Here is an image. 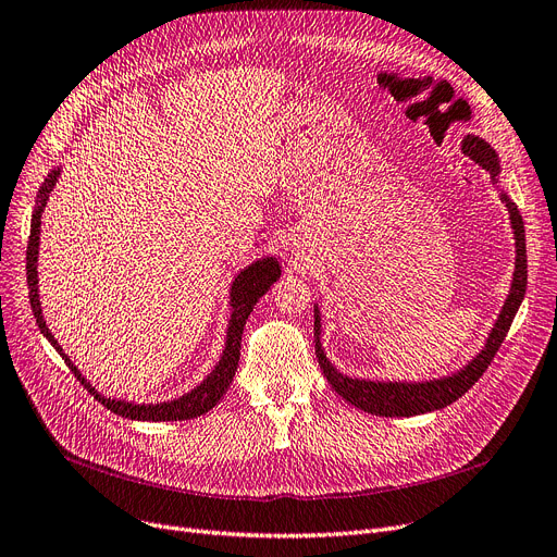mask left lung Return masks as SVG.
Listing matches in <instances>:
<instances>
[{
    "label": "left lung",
    "mask_w": 557,
    "mask_h": 557,
    "mask_svg": "<svg viewBox=\"0 0 557 557\" xmlns=\"http://www.w3.org/2000/svg\"><path fill=\"white\" fill-rule=\"evenodd\" d=\"M461 152L466 158H471L475 164H480L484 171L492 173V181L500 191V198L505 201V208L509 212V226L511 233H515V272H511V283H509V295L505 297L500 313L488 331L486 343L475 354L473 359L466 363L461 370L441 376V380H428V382H376V380H359V376H349L343 374L336 366H333L322 347V315H320V306L315 304V354H318V363L326 376V382L333 386L343 399L356 409L368 411L372 416H420V413H430L436 409H443L453 405L455 399H459L463 393H469V388L480 380L484 370L492 366L494 356L498 347L503 345L507 331L511 326V320H515L517 310L525 297V285H528V258H525V228H523V219L519 214L517 203L511 201L507 191L500 187V160L498 152L488 146L484 139L475 135H466L461 141Z\"/></svg>",
    "instance_id": "obj_1"
}]
</instances>
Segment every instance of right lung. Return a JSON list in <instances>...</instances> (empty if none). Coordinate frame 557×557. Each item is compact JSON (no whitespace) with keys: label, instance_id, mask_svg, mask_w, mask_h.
Listing matches in <instances>:
<instances>
[{"label":"right lung","instance_id":"add662e5","mask_svg":"<svg viewBox=\"0 0 557 557\" xmlns=\"http://www.w3.org/2000/svg\"><path fill=\"white\" fill-rule=\"evenodd\" d=\"M63 166H54L46 183L40 185L38 196H36V206H34V214H32V233H29V244H27V285H29V301H32V310L36 324L40 329L42 336L48 338V343L61 354V359L65 361V366L71 368V372L77 376L79 384L91 393L100 405H104L109 411H114L123 418L129 420H150V422H169V420H191L208 413L210 409L216 407V403L224 393L228 391L235 370H237V361H239V345H242V331L244 324H247L253 306L258 304V299L270 290V287L278 281L281 276V264L274 256H264L253 260L251 264L244 267L235 274V278L231 281V293H228V304H231V320H228V329H226V343H224V351H221L216 366L212 368V372L206 376V380L194 386L189 393L169 399V403H150V405H139L135 399H121V397H107L102 395L86 376L79 372V368L71 361V356L63 351V347L59 345V341L52 336V331L46 324V318H42V306H40V295H38V251H40V219L42 212H46V206L50 201V194L54 189V185L59 183Z\"/></svg>","mask_w":557,"mask_h":557}]
</instances>
